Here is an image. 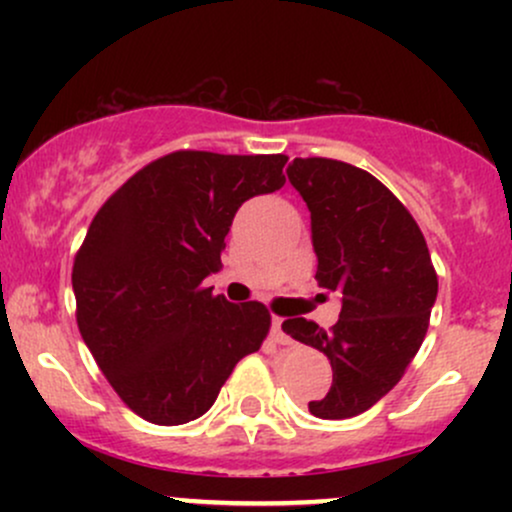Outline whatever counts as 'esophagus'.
<instances>
[{
    "label": "esophagus",
    "mask_w": 512,
    "mask_h": 512,
    "mask_svg": "<svg viewBox=\"0 0 512 512\" xmlns=\"http://www.w3.org/2000/svg\"><path fill=\"white\" fill-rule=\"evenodd\" d=\"M272 337L279 344H291V337L284 332V317H272Z\"/></svg>",
    "instance_id": "1"
}]
</instances>
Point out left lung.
Returning <instances> with one entry per match:
<instances>
[{
    "mask_svg": "<svg viewBox=\"0 0 512 512\" xmlns=\"http://www.w3.org/2000/svg\"><path fill=\"white\" fill-rule=\"evenodd\" d=\"M286 175L310 211L317 284L342 296V313L330 332L305 317H289L284 332L332 363V387L310 414L349 419L385 397L416 356L438 276L407 207L366 170L293 158Z\"/></svg>",
    "mask_w": 512,
    "mask_h": 512,
    "instance_id": "8db88e82",
    "label": "left lung"
}]
</instances>
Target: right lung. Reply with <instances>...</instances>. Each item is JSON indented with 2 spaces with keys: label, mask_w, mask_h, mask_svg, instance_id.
Listing matches in <instances>:
<instances>
[{
  "label": "right lung",
  "mask_w": 512,
  "mask_h": 512,
  "mask_svg": "<svg viewBox=\"0 0 512 512\" xmlns=\"http://www.w3.org/2000/svg\"><path fill=\"white\" fill-rule=\"evenodd\" d=\"M284 154L175 151L134 173L93 216L76 252V322L134 414L195 421L269 332L262 303L233 305L202 281L219 272L240 204L284 187Z\"/></svg>",
  "instance_id": "obj_1"
}]
</instances>
